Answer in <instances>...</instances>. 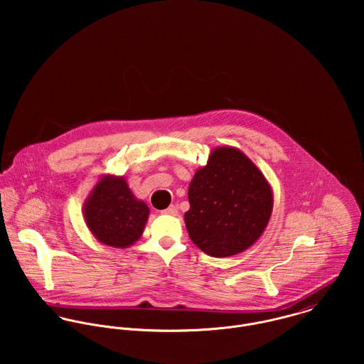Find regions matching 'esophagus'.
Returning <instances> with one entry per match:
<instances>
[{"label":"esophagus","mask_w":364,"mask_h":364,"mask_svg":"<svg viewBox=\"0 0 364 364\" xmlns=\"http://www.w3.org/2000/svg\"><path fill=\"white\" fill-rule=\"evenodd\" d=\"M162 213L164 214H169V215H178V208H175V206H169V208L162 210Z\"/></svg>","instance_id":"1"}]
</instances>
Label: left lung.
<instances>
[{
  "label": "left lung",
  "instance_id": "obj_1",
  "mask_svg": "<svg viewBox=\"0 0 364 364\" xmlns=\"http://www.w3.org/2000/svg\"><path fill=\"white\" fill-rule=\"evenodd\" d=\"M191 208L185 224L191 240L205 254L227 258L252 247L273 210V191L259 168L241 150H211L188 191Z\"/></svg>",
  "mask_w": 364,
  "mask_h": 364
}]
</instances>
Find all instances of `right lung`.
I'll return each instance as SVG.
<instances>
[{"mask_svg": "<svg viewBox=\"0 0 364 364\" xmlns=\"http://www.w3.org/2000/svg\"><path fill=\"white\" fill-rule=\"evenodd\" d=\"M82 213L101 244L123 250L141 238L150 208L133 195L124 176L105 173L87 196Z\"/></svg>", "mask_w": 364, "mask_h": 364, "instance_id": "add662e5", "label": "right lung"}]
</instances>
